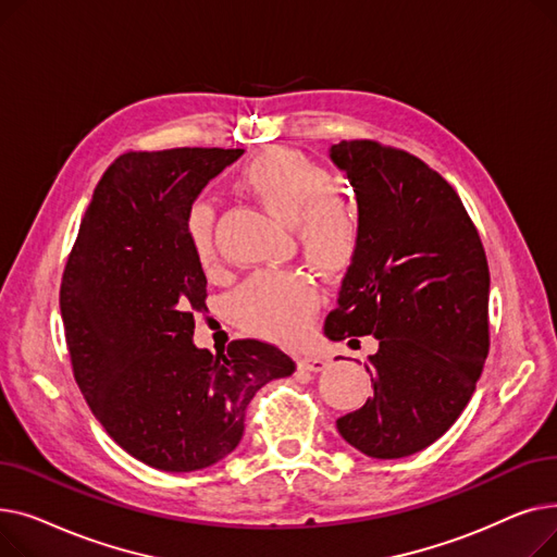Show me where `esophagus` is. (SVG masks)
I'll return each mask as SVG.
<instances>
[{
  "label": "esophagus",
  "mask_w": 557,
  "mask_h": 557,
  "mask_svg": "<svg viewBox=\"0 0 557 557\" xmlns=\"http://www.w3.org/2000/svg\"><path fill=\"white\" fill-rule=\"evenodd\" d=\"M325 366H327V361L323 357H300L298 359V368L307 370V372H320V370H325Z\"/></svg>",
  "instance_id": "esophagus-1"
}]
</instances>
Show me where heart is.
Listing matches in <instances>:
<instances>
[{
  "label": "heart",
  "instance_id": "b5f03b06",
  "mask_svg": "<svg viewBox=\"0 0 557 557\" xmlns=\"http://www.w3.org/2000/svg\"><path fill=\"white\" fill-rule=\"evenodd\" d=\"M239 189L259 200L275 216L294 223L305 257L323 273L343 271L359 242V216L352 200L332 185V175L286 149L252 158L237 181ZM187 239L205 271H214V208L196 202L187 214ZM320 296L309 275L300 271H267L252 275L232 300L239 323L275 341L300 338L318 309Z\"/></svg>",
  "mask_w": 557,
  "mask_h": 557
}]
</instances>
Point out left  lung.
Masks as SVG:
<instances>
[{"mask_svg":"<svg viewBox=\"0 0 557 557\" xmlns=\"http://www.w3.org/2000/svg\"><path fill=\"white\" fill-rule=\"evenodd\" d=\"M357 196L359 242L325 323L332 341L374 336L372 397L336 420L370 458L433 445L470 404L487 357L490 271L458 194L422 160L376 141L330 149Z\"/></svg>","mask_w":557,"mask_h":557,"instance_id":"8db88e82","label":"left lung"}]
</instances>
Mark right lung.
<instances>
[{"label": "right lung", "mask_w": 557, "mask_h": 557, "mask_svg": "<svg viewBox=\"0 0 557 557\" xmlns=\"http://www.w3.org/2000/svg\"><path fill=\"white\" fill-rule=\"evenodd\" d=\"M244 149L116 158L95 189L61 286L76 384L112 441L162 472L205 470L237 449L246 406L296 363L275 345L194 343L208 280L187 214Z\"/></svg>", "instance_id": "right-lung-1"}]
</instances>
